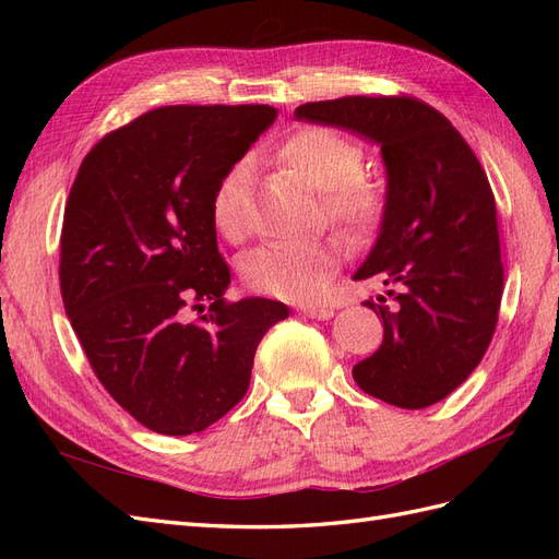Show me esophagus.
I'll return each mask as SVG.
<instances>
[{
	"label": "esophagus",
	"mask_w": 559,
	"mask_h": 559,
	"mask_svg": "<svg viewBox=\"0 0 559 559\" xmlns=\"http://www.w3.org/2000/svg\"><path fill=\"white\" fill-rule=\"evenodd\" d=\"M298 312L310 317V319H331L333 317V310L326 306H298Z\"/></svg>",
	"instance_id": "1"
}]
</instances>
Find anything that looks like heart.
Returning a JSON list of instances; mask_svg holds the SVG:
<instances>
[{"instance_id":"obj_1","label":"heart","mask_w":559,"mask_h":559,"mask_svg":"<svg viewBox=\"0 0 559 559\" xmlns=\"http://www.w3.org/2000/svg\"><path fill=\"white\" fill-rule=\"evenodd\" d=\"M277 160L321 193L329 222L349 242H368L378 233L384 212V189L361 173L364 151L329 128L306 126L277 146ZM251 173L247 163L233 165L216 181L212 222L226 240H240L249 226ZM341 263V247L331 240L308 245H267L245 261V280L261 294L292 302L324 296Z\"/></svg>"}]
</instances>
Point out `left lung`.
I'll list each match as a JSON object with an SVG mask.
<instances>
[{"label": "left lung", "mask_w": 559, "mask_h": 559, "mask_svg": "<svg viewBox=\"0 0 559 559\" xmlns=\"http://www.w3.org/2000/svg\"><path fill=\"white\" fill-rule=\"evenodd\" d=\"M294 116L380 146L386 212L354 280H382L396 306L364 302L384 335L352 376L389 405L427 408L473 373L497 326L503 265L489 181L462 134L419 99L354 95Z\"/></svg>", "instance_id": "1"}]
</instances>
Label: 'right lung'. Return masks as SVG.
<instances>
[{
	"mask_svg": "<svg viewBox=\"0 0 559 559\" xmlns=\"http://www.w3.org/2000/svg\"><path fill=\"white\" fill-rule=\"evenodd\" d=\"M275 118L267 105L146 111L99 140L72 183L64 312L97 380L156 433L222 419L247 394L261 337L289 317L270 298L226 302L230 270L210 210L216 181ZM205 299L211 312L189 322L185 308Z\"/></svg>",
	"mask_w": 559,
	"mask_h": 559,
	"instance_id": "right-lung-1",
	"label": "right lung"
}]
</instances>
